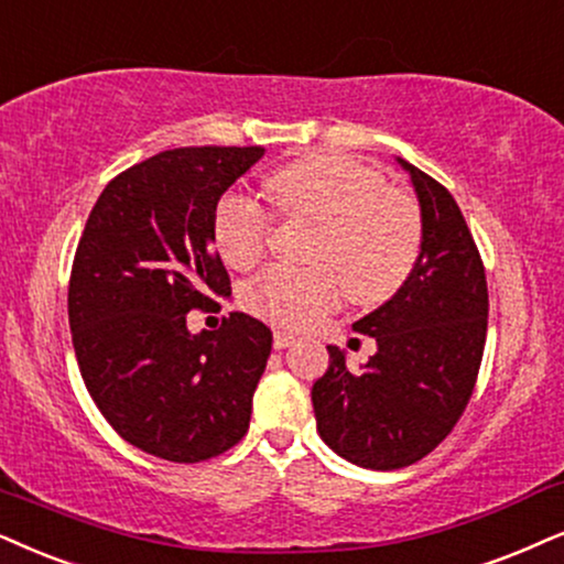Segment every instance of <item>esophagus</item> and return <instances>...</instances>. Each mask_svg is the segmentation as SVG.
Returning a JSON list of instances; mask_svg holds the SVG:
<instances>
[{
    "label": "esophagus",
    "instance_id": "esophagus-1",
    "mask_svg": "<svg viewBox=\"0 0 564 564\" xmlns=\"http://www.w3.org/2000/svg\"><path fill=\"white\" fill-rule=\"evenodd\" d=\"M291 344H296V335L289 330H275L273 333V346L275 348H289Z\"/></svg>",
    "mask_w": 564,
    "mask_h": 564
}]
</instances>
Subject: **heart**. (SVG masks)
<instances>
[{
	"instance_id": "heart-1",
	"label": "heart",
	"mask_w": 564,
	"mask_h": 564,
	"mask_svg": "<svg viewBox=\"0 0 564 564\" xmlns=\"http://www.w3.org/2000/svg\"><path fill=\"white\" fill-rule=\"evenodd\" d=\"M278 210L317 229L310 268L275 265L245 289V306L275 325L306 327L330 312L344 291L359 304L388 302L403 289L419 254L424 226L413 197L388 187L380 171L348 155H310L268 180ZM273 216L254 197L229 192L213 218L220 258L252 268L268 252Z\"/></svg>"
}]
</instances>
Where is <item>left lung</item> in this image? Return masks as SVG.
Segmentation results:
<instances>
[{
	"instance_id": "obj_1",
	"label": "left lung",
	"mask_w": 564,
	"mask_h": 564,
	"mask_svg": "<svg viewBox=\"0 0 564 564\" xmlns=\"http://www.w3.org/2000/svg\"><path fill=\"white\" fill-rule=\"evenodd\" d=\"M409 171L422 208L424 241L403 289L354 323L372 335L361 369L327 346L330 367L312 384L325 445L361 468L393 471L422 460L466 411L487 340L484 262L451 192L422 169Z\"/></svg>"
}]
</instances>
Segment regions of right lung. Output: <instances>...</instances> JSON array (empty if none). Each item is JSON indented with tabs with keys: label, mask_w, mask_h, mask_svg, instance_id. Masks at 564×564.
Instances as JSON below:
<instances>
[{
	"label": "right lung",
	"mask_w": 564,
	"mask_h": 564,
	"mask_svg": "<svg viewBox=\"0 0 564 564\" xmlns=\"http://www.w3.org/2000/svg\"><path fill=\"white\" fill-rule=\"evenodd\" d=\"M262 153L174 148L134 163L106 184L77 245L67 312L85 388L113 432L155 458H216L249 430L273 333L231 312L192 335L187 315L231 294L213 218Z\"/></svg>",
	"instance_id": "right-lung-1"
}]
</instances>
